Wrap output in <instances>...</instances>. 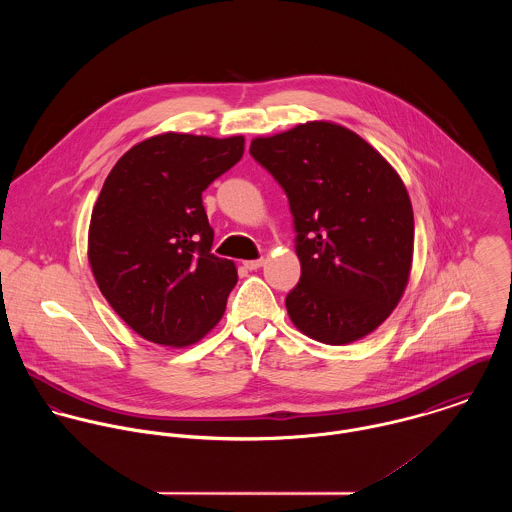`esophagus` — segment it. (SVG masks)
<instances>
[{
    "mask_svg": "<svg viewBox=\"0 0 512 512\" xmlns=\"http://www.w3.org/2000/svg\"><path fill=\"white\" fill-rule=\"evenodd\" d=\"M262 264H264V258H258V260H246V262H244V268H246V270H258Z\"/></svg>",
    "mask_w": 512,
    "mask_h": 512,
    "instance_id": "1",
    "label": "esophagus"
}]
</instances>
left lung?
Listing matches in <instances>:
<instances>
[{"mask_svg": "<svg viewBox=\"0 0 512 512\" xmlns=\"http://www.w3.org/2000/svg\"><path fill=\"white\" fill-rule=\"evenodd\" d=\"M250 155L290 201L301 264L286 297L293 325L327 345L363 339L410 276L414 213L402 179L361 136L331 122L256 138Z\"/></svg>", "mask_w": 512, "mask_h": 512, "instance_id": "left-lung-1", "label": "left lung"}]
</instances>
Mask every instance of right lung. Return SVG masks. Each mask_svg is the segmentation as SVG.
Returning <instances> with one entry per match:
<instances>
[{
    "instance_id": "obj_1",
    "label": "right lung",
    "mask_w": 512,
    "mask_h": 512,
    "mask_svg": "<svg viewBox=\"0 0 512 512\" xmlns=\"http://www.w3.org/2000/svg\"><path fill=\"white\" fill-rule=\"evenodd\" d=\"M244 138L161 134L126 151L92 209L88 260L112 309L147 341L187 347L222 317L238 276L211 252L203 191Z\"/></svg>"
}]
</instances>
